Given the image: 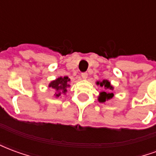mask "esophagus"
<instances>
[{
	"label": "esophagus",
	"mask_w": 156,
	"mask_h": 156,
	"mask_svg": "<svg viewBox=\"0 0 156 156\" xmlns=\"http://www.w3.org/2000/svg\"><path fill=\"white\" fill-rule=\"evenodd\" d=\"M81 76L83 79H86V78H88V73H83L81 74Z\"/></svg>",
	"instance_id": "obj_1"
}]
</instances>
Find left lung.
Wrapping results in <instances>:
<instances>
[{
	"mask_svg": "<svg viewBox=\"0 0 156 156\" xmlns=\"http://www.w3.org/2000/svg\"><path fill=\"white\" fill-rule=\"evenodd\" d=\"M97 84H100L101 87H104L105 88V89H109V90H113V87L110 85V83L108 81V80H103L102 82H98ZM114 96V94L113 93H109V92L104 91L100 93V96L98 97V101L99 102H105L106 99H110V98H113Z\"/></svg>",
	"mask_w": 156,
	"mask_h": 156,
	"instance_id": "obj_1",
	"label": "left lung"
}]
</instances>
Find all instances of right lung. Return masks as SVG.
Wrapping results in <instances>:
<instances>
[{
	"instance_id": "obj_1",
	"label": "right lung",
	"mask_w": 156,
	"mask_h": 156,
	"mask_svg": "<svg viewBox=\"0 0 156 156\" xmlns=\"http://www.w3.org/2000/svg\"><path fill=\"white\" fill-rule=\"evenodd\" d=\"M70 79L68 78V77H63V78H57L56 80L54 81L51 82V83L49 84V87H51L53 89H55L56 91H59V90H61L63 93L67 91V89L66 88L69 87V84H68V82L69 81ZM57 97H59L60 95H61V93H57V94H55Z\"/></svg>"
}]
</instances>
